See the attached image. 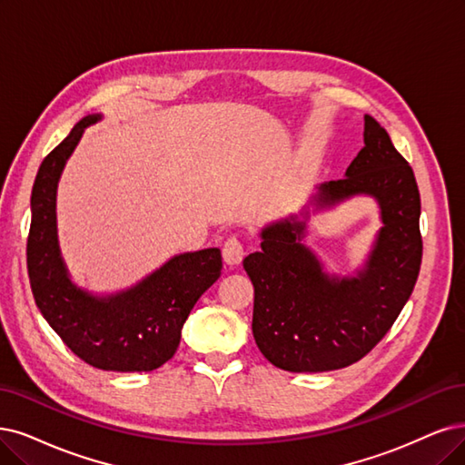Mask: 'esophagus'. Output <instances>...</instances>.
Listing matches in <instances>:
<instances>
[{"label": "esophagus", "instance_id": "1", "mask_svg": "<svg viewBox=\"0 0 465 465\" xmlns=\"http://www.w3.org/2000/svg\"><path fill=\"white\" fill-rule=\"evenodd\" d=\"M222 256H223V262H226V264H230V266H237L239 262L243 261V256H245L243 243L239 242V239H235V237H230L228 242L223 243Z\"/></svg>", "mask_w": 465, "mask_h": 465}]
</instances>
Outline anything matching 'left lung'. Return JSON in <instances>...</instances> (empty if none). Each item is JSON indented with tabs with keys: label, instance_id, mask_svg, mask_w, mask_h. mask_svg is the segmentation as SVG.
<instances>
[{
	"label": "left lung",
	"instance_id": "8db88e82",
	"mask_svg": "<svg viewBox=\"0 0 465 465\" xmlns=\"http://www.w3.org/2000/svg\"><path fill=\"white\" fill-rule=\"evenodd\" d=\"M371 196L382 228L354 277L322 270L303 243L310 209L324 210L352 196ZM420 192L414 170L394 149L387 130L364 116V147L345 178L316 187L302 211L261 232V249L245 256L254 287L256 347L285 371H331L364 358L399 318L421 264Z\"/></svg>",
	"mask_w": 465,
	"mask_h": 465
}]
</instances>
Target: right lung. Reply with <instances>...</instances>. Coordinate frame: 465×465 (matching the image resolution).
Returning a JSON list of instances; mask_svg holds the SVG:
<instances>
[{"label": "right lung", "instance_id": "right-lung-1", "mask_svg": "<svg viewBox=\"0 0 465 465\" xmlns=\"http://www.w3.org/2000/svg\"><path fill=\"white\" fill-rule=\"evenodd\" d=\"M88 114L44 159L32 187L26 264L42 316L85 364L107 371H153L174 356L183 323L222 270L220 249L174 254L142 282L111 295L78 287L63 261L57 237V185Z\"/></svg>", "mask_w": 465, "mask_h": 465}]
</instances>
